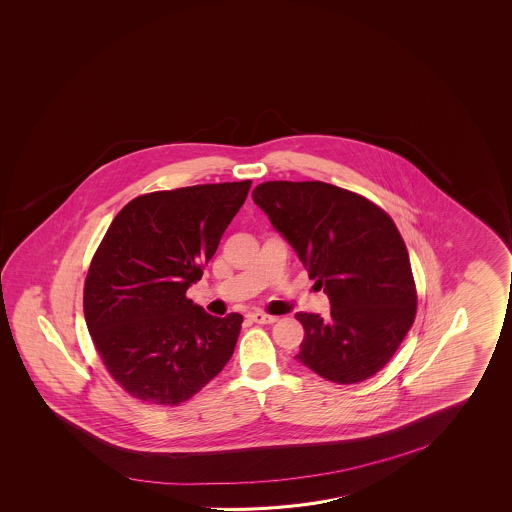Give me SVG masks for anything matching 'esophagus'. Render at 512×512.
<instances>
[{"mask_svg":"<svg viewBox=\"0 0 512 512\" xmlns=\"http://www.w3.org/2000/svg\"><path fill=\"white\" fill-rule=\"evenodd\" d=\"M248 318L255 321V323H259V325H271V323H275L277 321V316H269V314H264V312H250L248 314Z\"/></svg>","mask_w":512,"mask_h":512,"instance_id":"34e87169","label":"esophagus"}]
</instances>
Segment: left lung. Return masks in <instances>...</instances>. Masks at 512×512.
<instances>
[{
    "mask_svg": "<svg viewBox=\"0 0 512 512\" xmlns=\"http://www.w3.org/2000/svg\"><path fill=\"white\" fill-rule=\"evenodd\" d=\"M253 202L293 246L330 300V316L298 312L296 361L337 384L386 366L416 318V287L402 235L361 194L325 182H264Z\"/></svg>",
    "mask_w": 512,
    "mask_h": 512,
    "instance_id": "left-lung-1",
    "label": "left lung"
}]
</instances>
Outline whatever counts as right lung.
I'll list each match as a JSON object with an SVG mask.
<instances>
[{"label": "right lung", "instance_id": "right-lung-1", "mask_svg": "<svg viewBox=\"0 0 512 512\" xmlns=\"http://www.w3.org/2000/svg\"><path fill=\"white\" fill-rule=\"evenodd\" d=\"M250 185L143 194L110 223L85 278V323L126 393L178 405L230 361L243 316H210L185 293L202 278Z\"/></svg>", "mask_w": 512, "mask_h": 512}]
</instances>
